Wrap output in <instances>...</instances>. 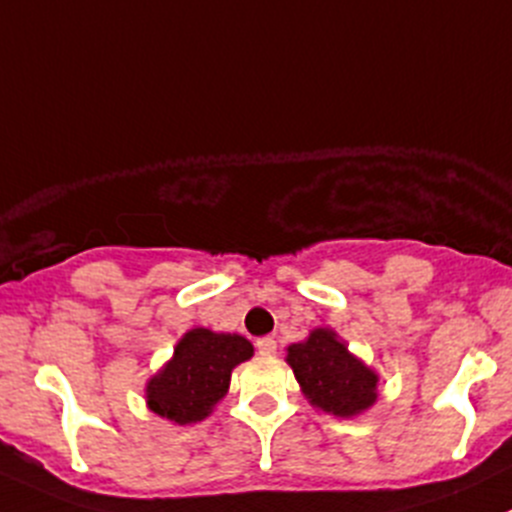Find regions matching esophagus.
Here are the masks:
<instances>
[{
  "mask_svg": "<svg viewBox=\"0 0 512 512\" xmlns=\"http://www.w3.org/2000/svg\"><path fill=\"white\" fill-rule=\"evenodd\" d=\"M255 347H257V352L260 354H265V356H272V354H277V342L272 337H260L255 342Z\"/></svg>",
  "mask_w": 512,
  "mask_h": 512,
  "instance_id": "1",
  "label": "esophagus"
}]
</instances>
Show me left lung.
Listing matches in <instances>:
<instances>
[{
    "label": "left lung",
    "mask_w": 512,
    "mask_h": 512,
    "mask_svg": "<svg viewBox=\"0 0 512 512\" xmlns=\"http://www.w3.org/2000/svg\"><path fill=\"white\" fill-rule=\"evenodd\" d=\"M287 361L304 396L334 416H354L376 401V374L347 352L332 329H314L307 342L292 344Z\"/></svg>",
    "instance_id": "8db88e82"
}]
</instances>
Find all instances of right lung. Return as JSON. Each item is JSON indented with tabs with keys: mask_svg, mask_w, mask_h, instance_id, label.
Instances as JSON below:
<instances>
[{
	"mask_svg": "<svg viewBox=\"0 0 512 512\" xmlns=\"http://www.w3.org/2000/svg\"><path fill=\"white\" fill-rule=\"evenodd\" d=\"M250 356L252 344L240 334L190 329L165 369L148 381V406L180 426L203 421L227 394L232 369Z\"/></svg>",
	"mask_w": 512,
	"mask_h": 512,
	"instance_id": "add662e5",
	"label": "right lung"
}]
</instances>
